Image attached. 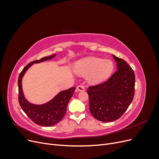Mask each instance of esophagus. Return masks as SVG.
I'll return each mask as SVG.
<instances>
[{
    "mask_svg": "<svg viewBox=\"0 0 159 159\" xmlns=\"http://www.w3.org/2000/svg\"><path fill=\"white\" fill-rule=\"evenodd\" d=\"M77 90L78 91H84L85 90V88L82 85H78V87H77Z\"/></svg>",
    "mask_w": 159,
    "mask_h": 159,
    "instance_id": "34e87169",
    "label": "esophagus"
}]
</instances>
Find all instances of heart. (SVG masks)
Listing matches in <instances>:
<instances>
[{"instance_id": "heart-1", "label": "heart", "mask_w": 159, "mask_h": 159, "mask_svg": "<svg viewBox=\"0 0 159 159\" xmlns=\"http://www.w3.org/2000/svg\"><path fill=\"white\" fill-rule=\"evenodd\" d=\"M114 68L113 61L95 57H89L76 61L74 70L81 76L87 77L88 82L98 85L107 80L111 75Z\"/></svg>"}]
</instances>
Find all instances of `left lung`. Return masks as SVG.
Returning <instances> with one entry per match:
<instances>
[{
	"label": "left lung",
	"instance_id": "obj_1",
	"mask_svg": "<svg viewBox=\"0 0 159 159\" xmlns=\"http://www.w3.org/2000/svg\"><path fill=\"white\" fill-rule=\"evenodd\" d=\"M117 71L105 82L89 87V111L99 121L111 122L121 117L132 102L135 76L123 59L113 55Z\"/></svg>",
	"mask_w": 159,
	"mask_h": 159
}]
</instances>
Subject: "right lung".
<instances>
[{
	"label": "right lung",
	"instance_id": "add662e5",
	"mask_svg": "<svg viewBox=\"0 0 159 159\" xmlns=\"http://www.w3.org/2000/svg\"><path fill=\"white\" fill-rule=\"evenodd\" d=\"M56 56L53 54L50 56L44 57L39 60L33 61L28 64L20 72L18 77V101L20 107L27 116L32 121L38 125L44 127H50L60 122L63 119L66 112L67 105L70 98L73 95L75 87L71 88L68 89L60 91L55 97L45 103L34 104L26 99L23 93L22 80L26 71L34 64L49 60Z\"/></svg>",
	"mask_w": 159,
	"mask_h": 159
}]
</instances>
